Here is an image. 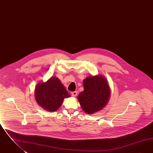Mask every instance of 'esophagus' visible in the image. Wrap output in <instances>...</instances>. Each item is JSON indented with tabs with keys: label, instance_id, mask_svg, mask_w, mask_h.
Listing matches in <instances>:
<instances>
[{
	"label": "esophagus",
	"instance_id": "34e87169",
	"mask_svg": "<svg viewBox=\"0 0 153 153\" xmlns=\"http://www.w3.org/2000/svg\"><path fill=\"white\" fill-rule=\"evenodd\" d=\"M71 94H72V96L75 97L76 95H77V91H74V92H72Z\"/></svg>",
	"mask_w": 153,
	"mask_h": 153
}]
</instances>
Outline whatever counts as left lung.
I'll return each mask as SVG.
<instances>
[{
	"label": "left lung",
	"mask_w": 153,
	"mask_h": 153,
	"mask_svg": "<svg viewBox=\"0 0 153 153\" xmlns=\"http://www.w3.org/2000/svg\"><path fill=\"white\" fill-rule=\"evenodd\" d=\"M84 91L77 99L82 110L92 114L102 109L110 97V89L107 79L102 75L91 76L83 81Z\"/></svg>",
	"instance_id": "8db88e82"
}]
</instances>
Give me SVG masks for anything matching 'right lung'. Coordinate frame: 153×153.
<instances>
[{"instance_id": "add662e5", "label": "right lung", "mask_w": 153, "mask_h": 153, "mask_svg": "<svg viewBox=\"0 0 153 153\" xmlns=\"http://www.w3.org/2000/svg\"><path fill=\"white\" fill-rule=\"evenodd\" d=\"M70 96L60 80L56 77H51L45 82H39L36 87V102L48 111H57L63 103L64 99Z\"/></svg>"}]
</instances>
